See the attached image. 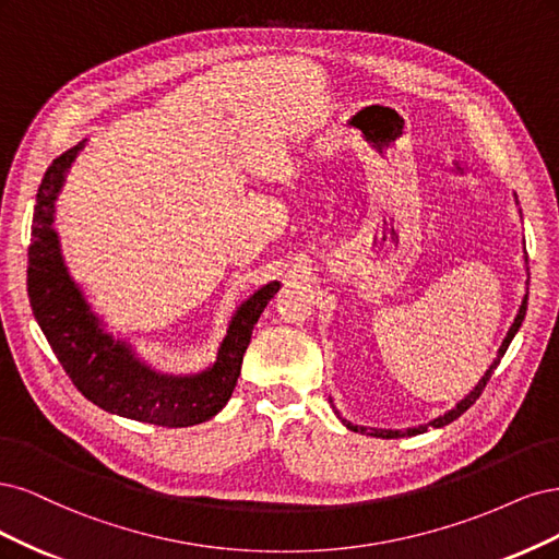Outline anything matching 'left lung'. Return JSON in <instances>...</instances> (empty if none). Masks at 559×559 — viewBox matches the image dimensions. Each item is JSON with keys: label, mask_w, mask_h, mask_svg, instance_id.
<instances>
[{"label": "left lung", "mask_w": 559, "mask_h": 559, "mask_svg": "<svg viewBox=\"0 0 559 559\" xmlns=\"http://www.w3.org/2000/svg\"><path fill=\"white\" fill-rule=\"evenodd\" d=\"M525 313H527V295H525V299H522V304H520V311H518V316H515V320H513V325H511V330H509V334H507V338L501 341V346H499V353H497V357H495V362L490 365V369L485 371V376L480 378L478 381V385L466 394V397L455 406V408H450L448 413H443V416H439V418H435L431 423H427V425H418V427H408V429H376V427H371V429H367V427H357V425H353V423H348V420H344L341 418V423H344L348 429H353V431H367L369 437H381V439H400V437H416V435H423V431H427L429 427H443V425H448V423H453V420H457L462 413L469 408L472 404H476V400L480 397V392L485 390V385H488V381H490V376L495 373V369H497V365L501 362V357H503V353H507V348H509V344L513 341V336H515V332L520 330V325H522V320H525Z\"/></svg>", "instance_id": "1"}]
</instances>
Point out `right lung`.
<instances>
[{"mask_svg":"<svg viewBox=\"0 0 559 559\" xmlns=\"http://www.w3.org/2000/svg\"><path fill=\"white\" fill-rule=\"evenodd\" d=\"M85 141L62 153L46 169L37 192L27 250V295L32 313L60 359L62 369L85 400L116 416L159 427H190L211 420L223 411L237 388L243 353L255 322L281 283L272 281L250 295L231 316L215 362L190 376L159 373L134 355L132 346L104 332L102 320L90 311L81 287L69 276L52 229L58 192L71 162Z\"/></svg>","mask_w":559,"mask_h":559,"instance_id":"right-lung-1","label":"right lung"}]
</instances>
